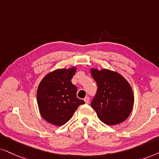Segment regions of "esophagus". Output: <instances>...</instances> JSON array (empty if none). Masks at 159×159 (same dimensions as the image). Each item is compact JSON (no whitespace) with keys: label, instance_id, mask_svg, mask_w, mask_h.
<instances>
[{"label":"esophagus","instance_id":"obj_1","mask_svg":"<svg viewBox=\"0 0 159 159\" xmlns=\"http://www.w3.org/2000/svg\"><path fill=\"white\" fill-rule=\"evenodd\" d=\"M89 99H90V98L89 97H86L85 98H84V101H85V102L86 103V104H89Z\"/></svg>","mask_w":159,"mask_h":159}]
</instances>
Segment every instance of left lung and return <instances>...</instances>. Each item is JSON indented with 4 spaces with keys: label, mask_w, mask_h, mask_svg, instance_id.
<instances>
[{
    "label": "left lung",
    "mask_w": 159,
    "mask_h": 159,
    "mask_svg": "<svg viewBox=\"0 0 159 159\" xmlns=\"http://www.w3.org/2000/svg\"><path fill=\"white\" fill-rule=\"evenodd\" d=\"M97 90L91 105L97 116L107 125L124 121L132 111L134 95L130 84L116 72L91 69Z\"/></svg>",
    "instance_id": "1"
}]
</instances>
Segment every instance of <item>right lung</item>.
I'll list each match as a JSON object with an SVG mask.
<instances>
[{"label": "right lung", "instance_id": "1", "mask_svg": "<svg viewBox=\"0 0 159 159\" xmlns=\"http://www.w3.org/2000/svg\"><path fill=\"white\" fill-rule=\"evenodd\" d=\"M75 67L51 72L40 83L37 91L38 105L44 120L55 126H62L73 117L84 101L76 96L77 87L71 82Z\"/></svg>", "mask_w": 159, "mask_h": 159}]
</instances>
